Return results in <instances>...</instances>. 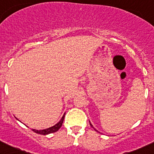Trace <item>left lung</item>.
<instances>
[{
  "label": "left lung",
  "mask_w": 154,
  "mask_h": 154,
  "mask_svg": "<svg viewBox=\"0 0 154 154\" xmlns=\"http://www.w3.org/2000/svg\"><path fill=\"white\" fill-rule=\"evenodd\" d=\"M90 125H91V127H93V126H92V125H91V124H90Z\"/></svg>",
  "instance_id": "left-lung-1"
}]
</instances>
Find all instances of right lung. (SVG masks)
I'll list each match as a JSON object with an SVG mask.
<instances>
[{
  "label": "right lung",
  "instance_id": "1",
  "mask_svg": "<svg viewBox=\"0 0 154 154\" xmlns=\"http://www.w3.org/2000/svg\"><path fill=\"white\" fill-rule=\"evenodd\" d=\"M64 116H65V113L64 114V116H63V117L61 118V119L60 120V121L58 122L56 125H55L54 126L51 127V128H47V129H44V130L32 129V131H34L35 133H36V134H42V135H47V134L56 132V131H58V130H59V128H61V125H62V124H63V122H64Z\"/></svg>",
  "mask_w": 154,
  "mask_h": 154
}]
</instances>
